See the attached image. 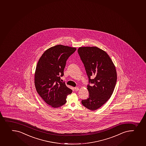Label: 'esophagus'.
I'll return each instance as SVG.
<instances>
[{"mask_svg": "<svg viewBox=\"0 0 146 146\" xmlns=\"http://www.w3.org/2000/svg\"><path fill=\"white\" fill-rule=\"evenodd\" d=\"M75 90L76 91V92H77V91H78V90H79V88L78 87H75Z\"/></svg>", "mask_w": 146, "mask_h": 146, "instance_id": "esophagus-1", "label": "esophagus"}]
</instances>
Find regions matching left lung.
Masks as SVG:
<instances>
[{
  "mask_svg": "<svg viewBox=\"0 0 146 146\" xmlns=\"http://www.w3.org/2000/svg\"><path fill=\"white\" fill-rule=\"evenodd\" d=\"M89 78L87 89L89 97L82 100L85 107L91 111L97 110L111 97L117 80L115 66L108 54L96 46L80 47L78 50ZM95 77L90 79V77Z\"/></svg>",
  "mask_w": 146,
  "mask_h": 146,
  "instance_id": "1",
  "label": "left lung"
}]
</instances>
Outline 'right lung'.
<instances>
[{
	"instance_id": "right-lung-1",
	"label": "right lung",
	"mask_w": 146,
	"mask_h": 146,
	"mask_svg": "<svg viewBox=\"0 0 146 146\" xmlns=\"http://www.w3.org/2000/svg\"><path fill=\"white\" fill-rule=\"evenodd\" d=\"M76 50L75 47L55 45L47 49L38 62L35 74L36 91L53 108L65 104L66 97L72 93V90L61 81L60 76L64 75L66 60Z\"/></svg>"
}]
</instances>
